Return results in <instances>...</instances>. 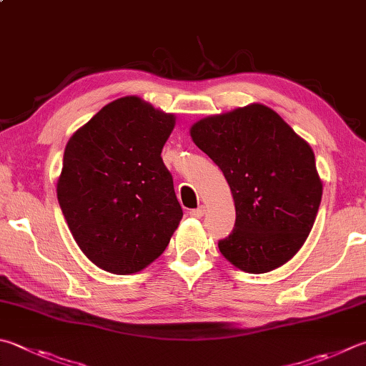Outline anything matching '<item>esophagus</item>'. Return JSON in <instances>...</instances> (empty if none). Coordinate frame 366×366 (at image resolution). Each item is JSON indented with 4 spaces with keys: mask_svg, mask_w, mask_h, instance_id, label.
Here are the masks:
<instances>
[{
    "mask_svg": "<svg viewBox=\"0 0 366 366\" xmlns=\"http://www.w3.org/2000/svg\"><path fill=\"white\" fill-rule=\"evenodd\" d=\"M204 213H205V207H204V205L197 207V209H192V210H189V215H191V217H194V218H202V217H204Z\"/></svg>",
    "mask_w": 366,
    "mask_h": 366,
    "instance_id": "34e87169",
    "label": "esophagus"
}]
</instances>
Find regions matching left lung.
<instances>
[{
  "label": "left lung",
  "instance_id": "left-lung-1",
  "mask_svg": "<svg viewBox=\"0 0 366 366\" xmlns=\"http://www.w3.org/2000/svg\"><path fill=\"white\" fill-rule=\"evenodd\" d=\"M199 148L229 184L236 223L219 252L245 272L263 274L295 257L322 201L312 148L264 105L210 116L191 127Z\"/></svg>",
  "mask_w": 366,
  "mask_h": 366
}]
</instances>
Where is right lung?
<instances>
[{
    "instance_id": "obj_1",
    "label": "right lung",
    "mask_w": 366,
    "mask_h": 366,
    "mask_svg": "<svg viewBox=\"0 0 366 366\" xmlns=\"http://www.w3.org/2000/svg\"><path fill=\"white\" fill-rule=\"evenodd\" d=\"M174 114L137 97L118 99L66 143L57 183L76 244L113 274L147 267L169 245L183 217L161 157Z\"/></svg>"
}]
</instances>
